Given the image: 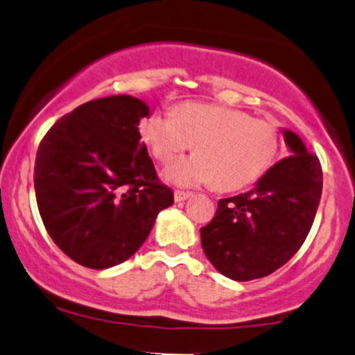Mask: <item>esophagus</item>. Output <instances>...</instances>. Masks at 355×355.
Returning <instances> with one entry per match:
<instances>
[{"instance_id":"1","label":"esophagus","mask_w":355,"mask_h":355,"mask_svg":"<svg viewBox=\"0 0 355 355\" xmlns=\"http://www.w3.org/2000/svg\"><path fill=\"white\" fill-rule=\"evenodd\" d=\"M175 200L182 202V200H187L189 197H192V192H185V190H175Z\"/></svg>"}]
</instances>
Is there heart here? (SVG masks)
I'll return each mask as SVG.
<instances>
[{
	"label": "heart",
	"instance_id": "heart-1",
	"mask_svg": "<svg viewBox=\"0 0 355 355\" xmlns=\"http://www.w3.org/2000/svg\"><path fill=\"white\" fill-rule=\"evenodd\" d=\"M139 132L159 163H170L196 144L197 155L166 168L171 184H212L233 192L255 184L277 156L281 134L274 121L211 103L185 102L177 110H155Z\"/></svg>",
	"mask_w": 355,
	"mask_h": 355
}]
</instances>
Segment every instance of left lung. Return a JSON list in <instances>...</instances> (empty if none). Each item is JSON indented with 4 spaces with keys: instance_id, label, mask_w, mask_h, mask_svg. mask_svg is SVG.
<instances>
[{
    "instance_id": "obj_1",
    "label": "left lung",
    "mask_w": 355,
    "mask_h": 355,
    "mask_svg": "<svg viewBox=\"0 0 355 355\" xmlns=\"http://www.w3.org/2000/svg\"><path fill=\"white\" fill-rule=\"evenodd\" d=\"M291 155L268 168L255 189L219 199L200 227L209 262L233 281L266 277L293 259L315 221L323 173L318 156L284 130Z\"/></svg>"
}]
</instances>
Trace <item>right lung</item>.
<instances>
[{
    "label": "right lung",
    "mask_w": 355,
    "mask_h": 355,
    "mask_svg": "<svg viewBox=\"0 0 355 355\" xmlns=\"http://www.w3.org/2000/svg\"><path fill=\"white\" fill-rule=\"evenodd\" d=\"M146 103L129 95L92 100L62 115L37 149L33 185L44 226L80 266L109 268L146 241L173 190L141 141Z\"/></svg>",
    "instance_id": "obj_1"
}]
</instances>
